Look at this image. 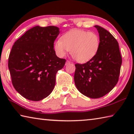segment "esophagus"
I'll return each instance as SVG.
<instances>
[{"label":"esophagus","instance_id":"1","mask_svg":"<svg viewBox=\"0 0 134 134\" xmlns=\"http://www.w3.org/2000/svg\"><path fill=\"white\" fill-rule=\"evenodd\" d=\"M70 63H71V62H70L69 60H67L66 62H65V65H67L68 64H70Z\"/></svg>","mask_w":134,"mask_h":134}]
</instances>
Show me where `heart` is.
<instances>
[{
	"mask_svg": "<svg viewBox=\"0 0 134 134\" xmlns=\"http://www.w3.org/2000/svg\"><path fill=\"white\" fill-rule=\"evenodd\" d=\"M100 40L96 33L81 29H72L63 35L61 40H56L54 48L56 54L62 57L68 50L76 62H89L98 52Z\"/></svg>",
	"mask_w": 134,
	"mask_h": 134,
	"instance_id": "1",
	"label": "heart"
}]
</instances>
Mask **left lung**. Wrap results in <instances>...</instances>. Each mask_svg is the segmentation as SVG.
I'll list each match as a JSON object with an SVG mask.
<instances>
[{
	"label": "left lung",
	"instance_id": "obj_1",
	"mask_svg": "<svg viewBox=\"0 0 134 134\" xmlns=\"http://www.w3.org/2000/svg\"><path fill=\"white\" fill-rule=\"evenodd\" d=\"M100 44L98 52L85 64H76L74 79L77 89L85 96L97 99L105 96L118 83L122 64L119 44L109 32L95 25Z\"/></svg>",
	"mask_w": 134,
	"mask_h": 134
}]
</instances>
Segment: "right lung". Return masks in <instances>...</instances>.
<instances>
[{
  "label": "right lung",
  "instance_id": "obj_1",
  "mask_svg": "<svg viewBox=\"0 0 134 134\" xmlns=\"http://www.w3.org/2000/svg\"><path fill=\"white\" fill-rule=\"evenodd\" d=\"M58 27L36 26L16 41L8 59L12 83L25 98L39 101L53 92L55 76L66 60L58 58L54 42Z\"/></svg>",
  "mask_w": 134,
  "mask_h": 134
}]
</instances>
